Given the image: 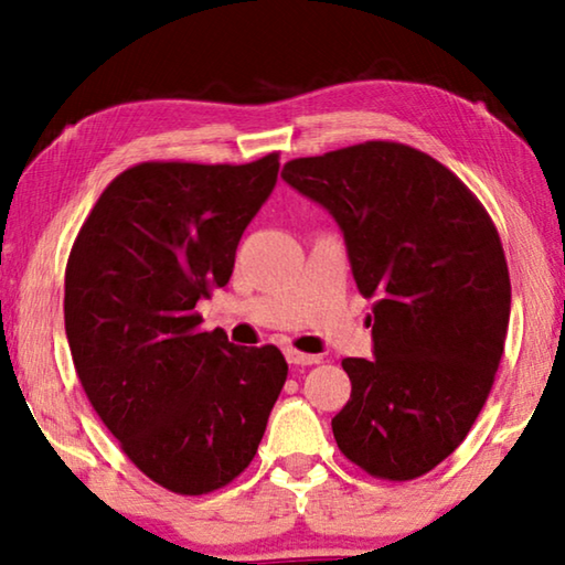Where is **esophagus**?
<instances>
[{"label": "esophagus", "mask_w": 565, "mask_h": 565, "mask_svg": "<svg viewBox=\"0 0 565 565\" xmlns=\"http://www.w3.org/2000/svg\"><path fill=\"white\" fill-rule=\"evenodd\" d=\"M286 361L294 363V366H311V363H319V356H313V353H301L296 349H286Z\"/></svg>", "instance_id": "obj_1"}]
</instances>
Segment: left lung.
<instances>
[{
  "instance_id": "left-lung-1",
  "label": "left lung",
  "mask_w": 565,
  "mask_h": 565,
  "mask_svg": "<svg viewBox=\"0 0 565 565\" xmlns=\"http://www.w3.org/2000/svg\"><path fill=\"white\" fill-rule=\"evenodd\" d=\"M281 179L337 218L359 291L376 299L374 361H341L351 398L333 438L371 476H424L471 431L503 356L499 232L454 171L396 141L294 159Z\"/></svg>"
}]
</instances>
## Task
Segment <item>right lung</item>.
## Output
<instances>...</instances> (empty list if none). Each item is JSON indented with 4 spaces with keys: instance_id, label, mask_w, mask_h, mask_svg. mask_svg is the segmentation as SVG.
<instances>
[{
    "instance_id": "1",
    "label": "right lung",
    "mask_w": 565,
    "mask_h": 565,
    "mask_svg": "<svg viewBox=\"0 0 565 565\" xmlns=\"http://www.w3.org/2000/svg\"><path fill=\"white\" fill-rule=\"evenodd\" d=\"M276 174V151L238 167L145 161L102 191L66 262L64 329L84 394L131 463L181 495L252 463L289 374L276 347H234L194 311L228 284Z\"/></svg>"
}]
</instances>
